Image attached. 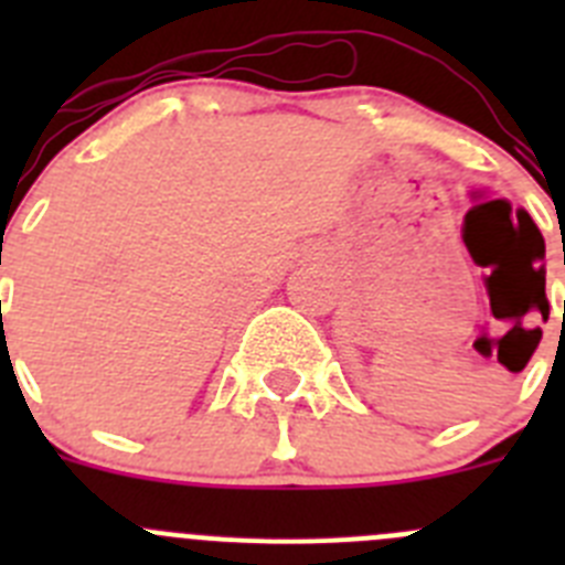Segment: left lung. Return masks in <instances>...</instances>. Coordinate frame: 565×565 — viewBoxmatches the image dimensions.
Returning a JSON list of instances; mask_svg holds the SVG:
<instances>
[{"label":"left lung","instance_id":"8db88e82","mask_svg":"<svg viewBox=\"0 0 565 565\" xmlns=\"http://www.w3.org/2000/svg\"><path fill=\"white\" fill-rule=\"evenodd\" d=\"M532 339H535V348H537V342H541V331H537V328H535V337ZM535 348H532V351H535ZM529 356H532V353H529Z\"/></svg>","mask_w":565,"mask_h":565}]
</instances>
